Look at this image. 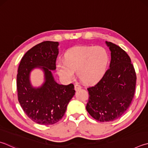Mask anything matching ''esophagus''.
<instances>
[{
  "label": "esophagus",
  "mask_w": 148,
  "mask_h": 148,
  "mask_svg": "<svg viewBox=\"0 0 148 148\" xmlns=\"http://www.w3.org/2000/svg\"><path fill=\"white\" fill-rule=\"evenodd\" d=\"M74 88H75V90L77 91V90H79V89H81L82 86L80 85H79V84H76V85H75V86H74Z\"/></svg>",
  "instance_id": "34e87169"
}]
</instances>
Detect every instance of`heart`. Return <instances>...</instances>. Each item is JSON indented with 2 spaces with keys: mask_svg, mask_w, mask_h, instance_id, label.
<instances>
[{
  "mask_svg": "<svg viewBox=\"0 0 148 148\" xmlns=\"http://www.w3.org/2000/svg\"><path fill=\"white\" fill-rule=\"evenodd\" d=\"M109 56L101 47L77 46L69 48L64 53V61L56 63V71L61 78L71 81L75 71L86 84H94L103 77L107 71Z\"/></svg>",
  "mask_w": 148,
  "mask_h": 148,
  "instance_id": "obj_1",
  "label": "heart"
}]
</instances>
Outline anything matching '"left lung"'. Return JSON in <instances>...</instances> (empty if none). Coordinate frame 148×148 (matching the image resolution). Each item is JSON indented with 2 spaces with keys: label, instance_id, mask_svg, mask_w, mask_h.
I'll list each match as a JSON object with an SVG mask.
<instances>
[{
  "label": "left lung",
  "instance_id": "8db88e82",
  "mask_svg": "<svg viewBox=\"0 0 148 148\" xmlns=\"http://www.w3.org/2000/svg\"><path fill=\"white\" fill-rule=\"evenodd\" d=\"M111 51L110 68L97 84L87 88L86 109L95 120L111 122L130 107L136 85V73L130 56L122 48L106 41Z\"/></svg>",
  "mask_w": 148,
  "mask_h": 148
}]
</instances>
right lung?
<instances>
[{
	"mask_svg": "<svg viewBox=\"0 0 148 148\" xmlns=\"http://www.w3.org/2000/svg\"><path fill=\"white\" fill-rule=\"evenodd\" d=\"M58 46V42L49 41L36 45L24 55L18 68V100L29 119L41 125L53 124L62 119L76 92L73 84H58L53 76ZM35 68L44 72L45 82L39 88L33 87L30 82V74Z\"/></svg>",
	"mask_w": 148,
	"mask_h": 148,
	"instance_id": "add662e5",
	"label": "right lung"
}]
</instances>
